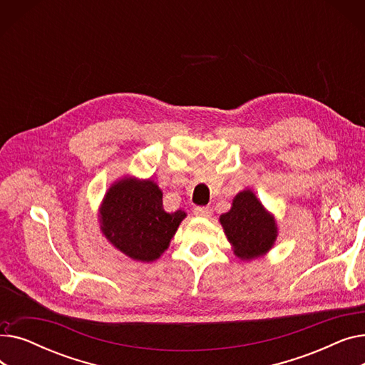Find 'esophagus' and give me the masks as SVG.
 <instances>
[{
	"label": "esophagus",
	"instance_id": "esophagus-1",
	"mask_svg": "<svg viewBox=\"0 0 365 365\" xmlns=\"http://www.w3.org/2000/svg\"><path fill=\"white\" fill-rule=\"evenodd\" d=\"M194 215L200 217H210L213 215V208L212 207H197L194 210Z\"/></svg>",
	"mask_w": 365,
	"mask_h": 365
}]
</instances>
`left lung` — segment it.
Here are the masks:
<instances>
[{
    "instance_id": "obj_1",
    "label": "left lung",
    "mask_w": 365,
    "mask_h": 365,
    "mask_svg": "<svg viewBox=\"0 0 365 365\" xmlns=\"http://www.w3.org/2000/svg\"><path fill=\"white\" fill-rule=\"evenodd\" d=\"M220 223L235 255L245 260L264 255L277 238L274 217L264 212L252 190H244L235 197L232 208L220 216Z\"/></svg>"
}]
</instances>
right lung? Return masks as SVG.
Listing matches in <instances>:
<instances>
[{
  "instance_id": "right-lung-1",
  "label": "right lung",
  "mask_w": 365,
  "mask_h": 365,
  "mask_svg": "<svg viewBox=\"0 0 365 365\" xmlns=\"http://www.w3.org/2000/svg\"><path fill=\"white\" fill-rule=\"evenodd\" d=\"M102 231L117 248L134 260L158 259L176 234L185 212L167 213L163 192L150 180L124 179L115 183L102 204Z\"/></svg>"
}]
</instances>
